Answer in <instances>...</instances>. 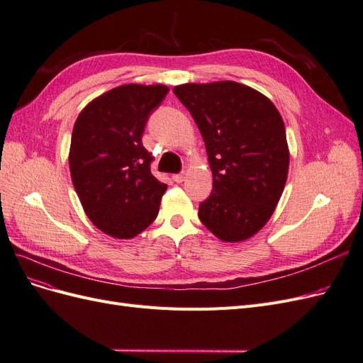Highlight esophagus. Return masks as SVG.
I'll return each instance as SVG.
<instances>
[{
	"mask_svg": "<svg viewBox=\"0 0 363 363\" xmlns=\"http://www.w3.org/2000/svg\"><path fill=\"white\" fill-rule=\"evenodd\" d=\"M172 180L175 182V183H182L183 180H184V174L182 172V174H174L172 175Z\"/></svg>",
	"mask_w": 363,
	"mask_h": 363,
	"instance_id": "34e87169",
	"label": "esophagus"
}]
</instances>
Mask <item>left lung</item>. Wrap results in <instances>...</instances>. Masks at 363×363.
Returning a JSON list of instances; mask_svg holds the SVG:
<instances>
[{"label":"left lung","mask_w":363,"mask_h":363,"mask_svg":"<svg viewBox=\"0 0 363 363\" xmlns=\"http://www.w3.org/2000/svg\"><path fill=\"white\" fill-rule=\"evenodd\" d=\"M174 94L199 125L213 174L201 223L224 242L251 238L269 221L288 179L281 115L269 98L236 82L186 83Z\"/></svg>","instance_id":"8db88e82"}]
</instances>
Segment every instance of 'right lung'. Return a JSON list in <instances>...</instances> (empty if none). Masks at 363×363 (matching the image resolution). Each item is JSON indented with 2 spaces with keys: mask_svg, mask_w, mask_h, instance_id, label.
I'll return each instance as SVG.
<instances>
[{
  "mask_svg": "<svg viewBox=\"0 0 363 363\" xmlns=\"http://www.w3.org/2000/svg\"><path fill=\"white\" fill-rule=\"evenodd\" d=\"M169 89L123 84L87 104L77 118L69 169L92 224L118 239L135 238L155 221L168 186L151 174L142 145L148 116Z\"/></svg>",
  "mask_w": 363,
  "mask_h": 363,
  "instance_id": "1",
  "label": "right lung"
}]
</instances>
